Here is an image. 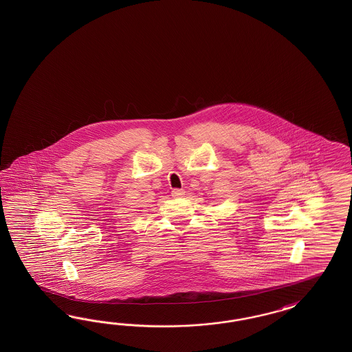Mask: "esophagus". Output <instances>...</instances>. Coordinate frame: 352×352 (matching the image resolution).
<instances>
[{"instance_id": "34e87169", "label": "esophagus", "mask_w": 352, "mask_h": 352, "mask_svg": "<svg viewBox=\"0 0 352 352\" xmlns=\"http://www.w3.org/2000/svg\"><path fill=\"white\" fill-rule=\"evenodd\" d=\"M184 193H186V192L183 191V190L175 188V190L171 191V196H173V197H182Z\"/></svg>"}]
</instances>
